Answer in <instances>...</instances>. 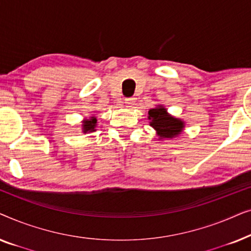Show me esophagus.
I'll return each mask as SVG.
<instances>
[{"instance_id": "esophagus-1", "label": "esophagus", "mask_w": 251, "mask_h": 251, "mask_svg": "<svg viewBox=\"0 0 251 251\" xmlns=\"http://www.w3.org/2000/svg\"><path fill=\"white\" fill-rule=\"evenodd\" d=\"M125 102H126V107H129V108H132L133 106H135L136 98H133V97H131V98H126V100H125Z\"/></svg>"}]
</instances>
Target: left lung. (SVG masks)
Masks as SVG:
<instances>
[{"label":"left lung","instance_id":"1","mask_svg":"<svg viewBox=\"0 0 251 251\" xmlns=\"http://www.w3.org/2000/svg\"><path fill=\"white\" fill-rule=\"evenodd\" d=\"M149 119L151 120V126L156 130L157 135L161 138H173L179 135L181 129L184 128L183 122L174 116H170L167 113V109L159 106V107L151 109L149 112Z\"/></svg>","mask_w":251,"mask_h":251}]
</instances>
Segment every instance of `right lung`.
<instances>
[{"label":"right lung","mask_w":251,"mask_h":251,"mask_svg":"<svg viewBox=\"0 0 251 251\" xmlns=\"http://www.w3.org/2000/svg\"><path fill=\"white\" fill-rule=\"evenodd\" d=\"M96 123H97V119H96L95 116H92V118H90V120H87V121H84L83 122V130H84V132L95 131Z\"/></svg>","instance_id":"1"}]
</instances>
